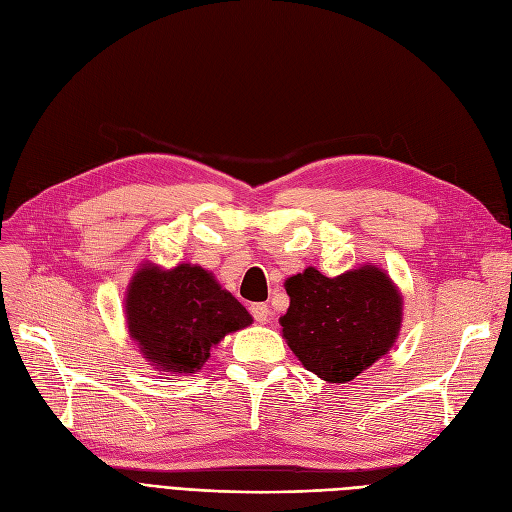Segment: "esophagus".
<instances>
[{
    "label": "esophagus",
    "mask_w": 512,
    "mask_h": 512,
    "mask_svg": "<svg viewBox=\"0 0 512 512\" xmlns=\"http://www.w3.org/2000/svg\"><path fill=\"white\" fill-rule=\"evenodd\" d=\"M250 312H252L254 320L260 322V324H267L269 318H271V312H269V305L267 303H254L250 307Z\"/></svg>",
    "instance_id": "34e87169"
}]
</instances>
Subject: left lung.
<instances>
[{"label": "left lung", "instance_id": "8db88e82", "mask_svg": "<svg viewBox=\"0 0 512 512\" xmlns=\"http://www.w3.org/2000/svg\"><path fill=\"white\" fill-rule=\"evenodd\" d=\"M280 318L290 350L327 382H350L389 352L401 329V294L376 265L337 277L307 267L286 280Z\"/></svg>", "mask_w": 512, "mask_h": 512}]
</instances>
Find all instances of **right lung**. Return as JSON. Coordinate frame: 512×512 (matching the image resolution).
Listing matches in <instances>:
<instances>
[{
  "mask_svg": "<svg viewBox=\"0 0 512 512\" xmlns=\"http://www.w3.org/2000/svg\"><path fill=\"white\" fill-rule=\"evenodd\" d=\"M130 337L160 371L194 374L224 335L252 324L247 309L196 265H143L126 294Z\"/></svg>",
  "mask_w": 512,
  "mask_h": 512,
  "instance_id": "1",
  "label": "right lung"
}]
</instances>
